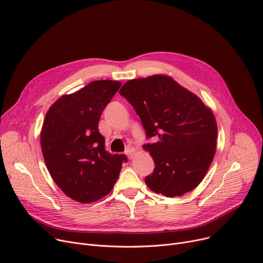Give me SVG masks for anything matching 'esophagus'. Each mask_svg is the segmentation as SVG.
I'll use <instances>...</instances> for the list:
<instances>
[{
  "mask_svg": "<svg viewBox=\"0 0 263 263\" xmlns=\"http://www.w3.org/2000/svg\"><path fill=\"white\" fill-rule=\"evenodd\" d=\"M124 154H126L128 156L129 159H132L133 157V154H134V149L132 147H127L126 151H124Z\"/></svg>",
  "mask_w": 263,
  "mask_h": 263,
  "instance_id": "esophagus-1",
  "label": "esophagus"
}]
</instances>
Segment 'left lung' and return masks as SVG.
Here are the masks:
<instances>
[{
  "label": "left lung",
  "mask_w": 263,
  "mask_h": 263,
  "mask_svg": "<svg viewBox=\"0 0 263 263\" xmlns=\"http://www.w3.org/2000/svg\"><path fill=\"white\" fill-rule=\"evenodd\" d=\"M119 93L141 118L147 139H157L143 146L156 165L145 178L148 187L167 197L195 189L215 155L217 127L212 110L167 76L130 80Z\"/></svg>",
  "instance_id": "left-lung-1"
}]
</instances>
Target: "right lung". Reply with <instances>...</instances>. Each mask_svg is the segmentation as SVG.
Returning <instances> with one entry per match:
<instances>
[{
  "mask_svg": "<svg viewBox=\"0 0 263 263\" xmlns=\"http://www.w3.org/2000/svg\"><path fill=\"white\" fill-rule=\"evenodd\" d=\"M118 81L100 80L62 96L46 114L40 144L47 168L65 194L82 203L104 197L118 179L124 155L105 150L98 124L118 91Z\"/></svg>",
  "mask_w": 263,
  "mask_h": 263,
  "instance_id": "add662e5",
  "label": "right lung"
}]
</instances>
